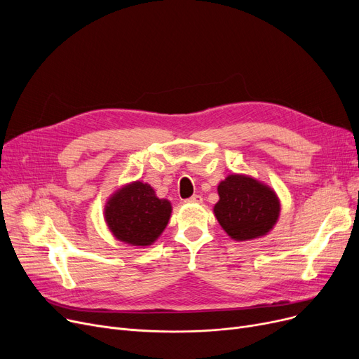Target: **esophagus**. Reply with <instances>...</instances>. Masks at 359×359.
I'll return each mask as SVG.
<instances>
[{"instance_id": "esophagus-1", "label": "esophagus", "mask_w": 359, "mask_h": 359, "mask_svg": "<svg viewBox=\"0 0 359 359\" xmlns=\"http://www.w3.org/2000/svg\"><path fill=\"white\" fill-rule=\"evenodd\" d=\"M186 202H187V203H202V196L194 195V196H191L189 199H186Z\"/></svg>"}]
</instances>
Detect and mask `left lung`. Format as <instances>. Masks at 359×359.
I'll return each instance as SVG.
<instances>
[{
  "label": "left lung",
  "mask_w": 359,
  "mask_h": 359,
  "mask_svg": "<svg viewBox=\"0 0 359 359\" xmlns=\"http://www.w3.org/2000/svg\"><path fill=\"white\" fill-rule=\"evenodd\" d=\"M214 215L236 241L266 236L279 219L280 202L266 183L248 175H229L219 182Z\"/></svg>",
  "instance_id": "left-lung-1"
}]
</instances>
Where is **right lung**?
<instances>
[{
  "label": "right lung",
  "mask_w": 359,
  "mask_h": 359,
  "mask_svg": "<svg viewBox=\"0 0 359 359\" xmlns=\"http://www.w3.org/2000/svg\"><path fill=\"white\" fill-rule=\"evenodd\" d=\"M172 203L160 199L148 183L135 180L113 192L104 205V221L116 240L151 246L167 227Z\"/></svg>",
  "instance_id": "right-lung-1"
}]
</instances>
